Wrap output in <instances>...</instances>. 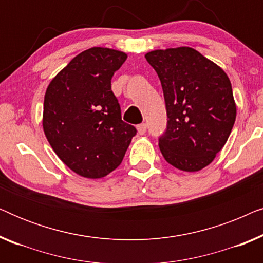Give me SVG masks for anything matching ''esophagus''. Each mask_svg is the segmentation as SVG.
I'll return each instance as SVG.
<instances>
[{
    "label": "esophagus",
    "mask_w": 263,
    "mask_h": 263,
    "mask_svg": "<svg viewBox=\"0 0 263 263\" xmlns=\"http://www.w3.org/2000/svg\"><path fill=\"white\" fill-rule=\"evenodd\" d=\"M136 129H138V134L143 135L147 130V125L145 123H141V124H139L138 127H136Z\"/></svg>",
    "instance_id": "1"
}]
</instances>
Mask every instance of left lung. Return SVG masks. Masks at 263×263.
Instances as JSON below:
<instances>
[{
	"instance_id": "obj_1",
	"label": "left lung",
	"mask_w": 263,
	"mask_h": 263,
	"mask_svg": "<svg viewBox=\"0 0 263 263\" xmlns=\"http://www.w3.org/2000/svg\"><path fill=\"white\" fill-rule=\"evenodd\" d=\"M145 57L160 79L166 104L161 154L178 170H202L224 147L236 121L228 74L189 46L153 50Z\"/></svg>"
}]
</instances>
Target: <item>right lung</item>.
Returning a JSON list of instances; mask_svg holds the SVG:
<instances>
[{"label":"right lung","mask_w":263,"mask_h":263,"mask_svg":"<svg viewBox=\"0 0 263 263\" xmlns=\"http://www.w3.org/2000/svg\"><path fill=\"white\" fill-rule=\"evenodd\" d=\"M127 53L87 49L50 81L43 106V130L57 157L85 178H103L120 166L136 129L122 121L111 91L115 71Z\"/></svg>","instance_id":"1"}]
</instances>
